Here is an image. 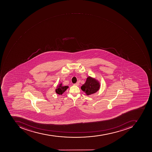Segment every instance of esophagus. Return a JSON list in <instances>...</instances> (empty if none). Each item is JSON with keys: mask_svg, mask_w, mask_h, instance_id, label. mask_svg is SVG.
Returning a JSON list of instances; mask_svg holds the SVG:
<instances>
[{"mask_svg": "<svg viewBox=\"0 0 152 152\" xmlns=\"http://www.w3.org/2000/svg\"><path fill=\"white\" fill-rule=\"evenodd\" d=\"M79 85H80V83H79V82H77V83H76V84H75V86H79Z\"/></svg>", "mask_w": 152, "mask_h": 152, "instance_id": "esophagus-1", "label": "esophagus"}]
</instances>
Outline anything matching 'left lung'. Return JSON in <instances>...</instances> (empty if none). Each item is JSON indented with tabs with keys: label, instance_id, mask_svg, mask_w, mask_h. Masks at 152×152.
<instances>
[{
	"label": "left lung",
	"instance_id": "left-lung-1",
	"mask_svg": "<svg viewBox=\"0 0 152 152\" xmlns=\"http://www.w3.org/2000/svg\"><path fill=\"white\" fill-rule=\"evenodd\" d=\"M99 82L91 77H87L86 83L82 85L81 89L86 94L89 96L97 92L99 90Z\"/></svg>",
	"mask_w": 152,
	"mask_h": 152
}]
</instances>
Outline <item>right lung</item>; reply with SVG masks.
<instances>
[{
	"mask_svg": "<svg viewBox=\"0 0 152 152\" xmlns=\"http://www.w3.org/2000/svg\"><path fill=\"white\" fill-rule=\"evenodd\" d=\"M68 86H63L62 83L59 84L56 89V92L58 94L62 95L68 89Z\"/></svg>",
	"mask_w": 152,
	"mask_h": 152,
	"instance_id": "1",
	"label": "right lung"
}]
</instances>
